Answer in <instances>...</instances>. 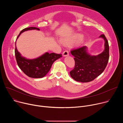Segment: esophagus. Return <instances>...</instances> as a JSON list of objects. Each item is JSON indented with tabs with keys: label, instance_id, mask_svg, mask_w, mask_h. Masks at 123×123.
Wrapping results in <instances>:
<instances>
[{
	"label": "esophagus",
	"instance_id": "1",
	"mask_svg": "<svg viewBox=\"0 0 123 123\" xmlns=\"http://www.w3.org/2000/svg\"><path fill=\"white\" fill-rule=\"evenodd\" d=\"M69 55V52L68 50H65L63 52V56L65 57V56H68Z\"/></svg>",
	"mask_w": 123,
	"mask_h": 123
}]
</instances>
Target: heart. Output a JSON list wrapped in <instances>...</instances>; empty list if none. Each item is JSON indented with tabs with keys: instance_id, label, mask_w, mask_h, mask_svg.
Segmentation results:
<instances>
[{
	"instance_id": "1",
	"label": "heart",
	"mask_w": 123,
	"mask_h": 123,
	"mask_svg": "<svg viewBox=\"0 0 123 123\" xmlns=\"http://www.w3.org/2000/svg\"><path fill=\"white\" fill-rule=\"evenodd\" d=\"M83 38V36L80 34H78V35H77V36H76L75 37H74L66 38L63 39L62 40V43L66 45H69L74 43L75 40H79L82 39Z\"/></svg>"
}]
</instances>
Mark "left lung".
Here are the masks:
<instances>
[{"label":"left lung","mask_w":123,"mask_h":123,"mask_svg":"<svg viewBox=\"0 0 123 123\" xmlns=\"http://www.w3.org/2000/svg\"><path fill=\"white\" fill-rule=\"evenodd\" d=\"M99 37L105 41V49L98 55H90L86 46L71 50L72 55L74 57L75 67L69 74L75 81L83 83L91 82L100 75L106 68L109 59V43L104 34Z\"/></svg>","instance_id":"8db88e82"}]
</instances>
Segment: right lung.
I'll return each instance as SVG.
<instances>
[{"label":"right lung","instance_id":"1","mask_svg":"<svg viewBox=\"0 0 123 123\" xmlns=\"http://www.w3.org/2000/svg\"><path fill=\"white\" fill-rule=\"evenodd\" d=\"M32 30H40L36 27L25 28L20 31L17 39L22 32ZM15 56L17 65L25 74L31 78H39L44 77L48 73L52 64L57 59L61 57L62 55L55 53L49 54L46 52L37 58L28 59L21 55L15 46Z\"/></svg>","mask_w":123,"mask_h":123}]
</instances>
